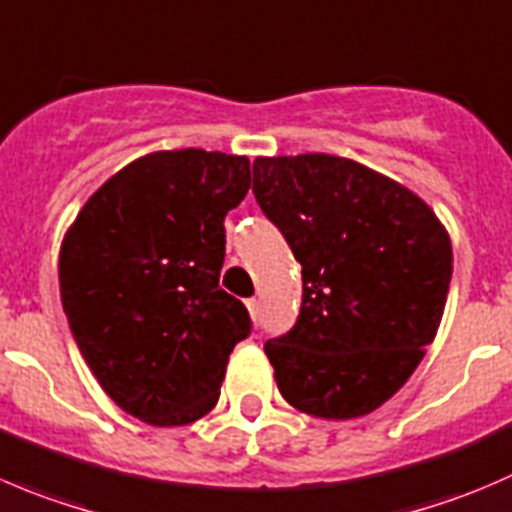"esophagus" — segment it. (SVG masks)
<instances>
[{"label":"esophagus","mask_w":512,"mask_h":512,"mask_svg":"<svg viewBox=\"0 0 512 512\" xmlns=\"http://www.w3.org/2000/svg\"><path fill=\"white\" fill-rule=\"evenodd\" d=\"M246 306H249L251 318H254V321H258V313H261V308H258V301H256V298H249V301H246Z\"/></svg>","instance_id":"obj_1"}]
</instances>
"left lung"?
Segmentation results:
<instances>
[{
    "instance_id": "left-lung-1",
    "label": "left lung",
    "mask_w": 512,
    "mask_h": 512,
    "mask_svg": "<svg viewBox=\"0 0 512 512\" xmlns=\"http://www.w3.org/2000/svg\"><path fill=\"white\" fill-rule=\"evenodd\" d=\"M254 196L303 278L296 326L263 346L278 391L326 421L376 411L438 331L448 231L421 196L343 156H258Z\"/></svg>"
}]
</instances>
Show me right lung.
<instances>
[{"label": "right lung", "mask_w": 512, "mask_h": 512, "mask_svg": "<svg viewBox=\"0 0 512 512\" xmlns=\"http://www.w3.org/2000/svg\"><path fill=\"white\" fill-rule=\"evenodd\" d=\"M251 189V161L154 151L101 184L59 251L69 328L106 396L151 426H189L219 401L226 363L251 333L219 288L224 219Z\"/></svg>", "instance_id": "add662e5"}]
</instances>
